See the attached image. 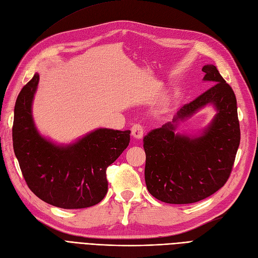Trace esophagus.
I'll return each mask as SVG.
<instances>
[{"mask_svg": "<svg viewBox=\"0 0 258 258\" xmlns=\"http://www.w3.org/2000/svg\"><path fill=\"white\" fill-rule=\"evenodd\" d=\"M131 134L136 140H141L143 138V134H144L142 124H140V123L134 124V126H132V128H131Z\"/></svg>", "mask_w": 258, "mask_h": 258, "instance_id": "1", "label": "esophagus"}]
</instances>
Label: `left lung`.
<instances>
[{
  "label": "left lung",
  "mask_w": 258,
  "mask_h": 258,
  "mask_svg": "<svg viewBox=\"0 0 258 258\" xmlns=\"http://www.w3.org/2000/svg\"><path fill=\"white\" fill-rule=\"evenodd\" d=\"M204 81L213 85L185 104L172 121L143 139L146 154L145 183L156 199L186 205L208 198L227 182L240 144V124L235 92L215 66L202 68ZM217 114L199 136L176 134L178 123L206 105Z\"/></svg>",
  "instance_id": "8db88e82"
}]
</instances>
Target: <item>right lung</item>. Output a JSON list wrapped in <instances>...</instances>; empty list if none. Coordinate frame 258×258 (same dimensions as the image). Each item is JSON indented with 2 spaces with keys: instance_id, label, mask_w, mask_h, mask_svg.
<instances>
[{
  "instance_id": "right-lung-1",
  "label": "right lung",
  "mask_w": 258,
  "mask_h": 258,
  "mask_svg": "<svg viewBox=\"0 0 258 258\" xmlns=\"http://www.w3.org/2000/svg\"><path fill=\"white\" fill-rule=\"evenodd\" d=\"M40 76L23 86L15 104L14 152L29 188L61 209L95 206L107 192L106 169L130 142V130L100 128L76 142L57 145L42 137L32 117Z\"/></svg>"
}]
</instances>
